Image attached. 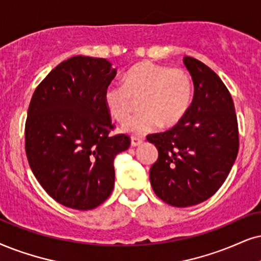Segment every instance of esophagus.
<instances>
[{"mask_svg":"<svg viewBox=\"0 0 261 261\" xmlns=\"http://www.w3.org/2000/svg\"><path fill=\"white\" fill-rule=\"evenodd\" d=\"M142 142H143V140L141 137H131V146L133 147L140 146V144H142Z\"/></svg>","mask_w":261,"mask_h":261,"instance_id":"esophagus-1","label":"esophagus"}]
</instances>
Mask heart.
Wrapping results in <instances>:
<instances>
[{"label": "heart", "mask_w": 261, "mask_h": 261, "mask_svg": "<svg viewBox=\"0 0 261 261\" xmlns=\"http://www.w3.org/2000/svg\"><path fill=\"white\" fill-rule=\"evenodd\" d=\"M193 97L190 75L180 68L141 62L131 67L123 84H111L105 90V105L119 123L127 120L140 101L141 113L126 121L123 131L131 135L151 133L160 125L173 126L183 119Z\"/></svg>", "instance_id": "obj_1"}]
</instances>
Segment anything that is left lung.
Listing matches in <instances>:
<instances>
[{
	"label": "left lung",
	"instance_id": "1",
	"mask_svg": "<svg viewBox=\"0 0 261 261\" xmlns=\"http://www.w3.org/2000/svg\"><path fill=\"white\" fill-rule=\"evenodd\" d=\"M184 65L194 98L171 130L148 136L156 147L150 184L156 196L174 207L203 202L225 182L239 153L235 106L225 85L208 66L190 57Z\"/></svg>",
	"mask_w": 261,
	"mask_h": 261
}]
</instances>
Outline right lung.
I'll return each mask as SVG.
<instances>
[{
    "label": "right lung",
    "mask_w": 261,
    "mask_h": 261,
    "mask_svg": "<svg viewBox=\"0 0 261 261\" xmlns=\"http://www.w3.org/2000/svg\"><path fill=\"white\" fill-rule=\"evenodd\" d=\"M117 74L106 59L62 61L36 88L25 125V149L35 177L59 203L97 207L114 187V158L130 147L113 128L105 90Z\"/></svg>",
    "instance_id": "add662e5"
}]
</instances>
